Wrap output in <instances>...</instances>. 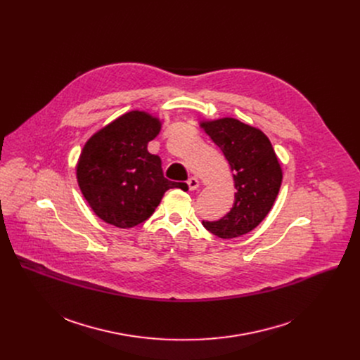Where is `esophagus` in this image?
Masks as SVG:
<instances>
[{"mask_svg":"<svg viewBox=\"0 0 360 360\" xmlns=\"http://www.w3.org/2000/svg\"><path fill=\"white\" fill-rule=\"evenodd\" d=\"M186 184H188V188H189V191H195V189H198V186H199V181L196 179V178H189L188 181H186Z\"/></svg>","mask_w":360,"mask_h":360,"instance_id":"34e87169","label":"esophagus"}]
</instances>
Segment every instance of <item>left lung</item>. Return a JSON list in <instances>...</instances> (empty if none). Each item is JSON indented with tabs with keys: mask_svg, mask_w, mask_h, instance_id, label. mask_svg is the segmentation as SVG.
Instances as JSON below:
<instances>
[{
	"mask_svg": "<svg viewBox=\"0 0 360 360\" xmlns=\"http://www.w3.org/2000/svg\"><path fill=\"white\" fill-rule=\"evenodd\" d=\"M200 127L221 148L233 171L235 200L219 221H202L222 239L238 238L258 226L269 214L282 184V168L269 138L235 118L202 121Z\"/></svg>",
	"mask_w": 360,
	"mask_h": 360,
	"instance_id": "obj_1",
	"label": "left lung"
}]
</instances>
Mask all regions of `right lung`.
Wrapping results in <instances>:
<instances>
[{
  "label": "right lung",
  "mask_w": 360,
  "mask_h": 360,
  "mask_svg": "<svg viewBox=\"0 0 360 360\" xmlns=\"http://www.w3.org/2000/svg\"><path fill=\"white\" fill-rule=\"evenodd\" d=\"M161 131V121L131 111L95 132L84 145L77 181L98 218L117 228L146 221L164 193L178 188L164 176L161 158L148 152V142Z\"/></svg>",
  "instance_id": "1"
}]
</instances>
